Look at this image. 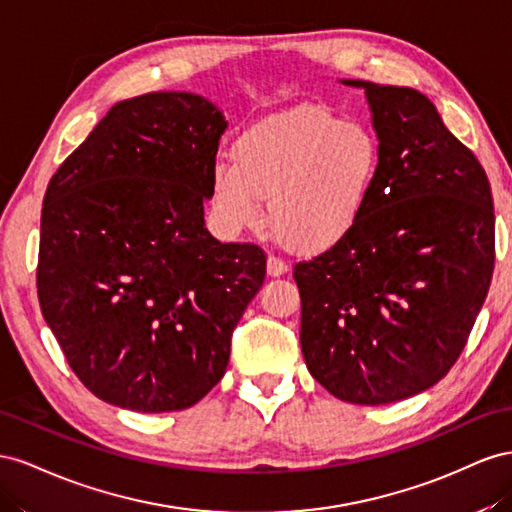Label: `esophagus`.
Here are the masks:
<instances>
[{"mask_svg": "<svg viewBox=\"0 0 512 512\" xmlns=\"http://www.w3.org/2000/svg\"><path fill=\"white\" fill-rule=\"evenodd\" d=\"M285 272H287V264H285V261H283L281 257L270 255V257H268V274H270V276H281V274H285Z\"/></svg>", "mask_w": 512, "mask_h": 512, "instance_id": "34e87169", "label": "esophagus"}]
</instances>
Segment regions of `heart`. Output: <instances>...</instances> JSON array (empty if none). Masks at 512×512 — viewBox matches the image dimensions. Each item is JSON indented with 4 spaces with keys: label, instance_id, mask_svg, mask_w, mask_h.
<instances>
[{
    "label": "heart",
    "instance_id": "heart-1",
    "mask_svg": "<svg viewBox=\"0 0 512 512\" xmlns=\"http://www.w3.org/2000/svg\"><path fill=\"white\" fill-rule=\"evenodd\" d=\"M379 148L367 128L319 107L257 122L212 171V206L231 233L268 221L287 248L319 253L341 242L369 206Z\"/></svg>",
    "mask_w": 512,
    "mask_h": 512
}]
</instances>
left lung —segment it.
<instances>
[{"label": "left lung", "instance_id": "8db88e82", "mask_svg": "<svg viewBox=\"0 0 512 512\" xmlns=\"http://www.w3.org/2000/svg\"><path fill=\"white\" fill-rule=\"evenodd\" d=\"M379 173L356 227L294 266L306 369L334 397L384 405L431 388L491 285L495 216L478 158L412 87L360 79Z\"/></svg>", "mask_w": 512, "mask_h": 512}]
</instances>
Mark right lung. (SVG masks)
I'll list each match as a JSON object with an SVG mask.
<instances>
[{
  "label": "right lung",
  "instance_id": "1",
  "mask_svg": "<svg viewBox=\"0 0 512 512\" xmlns=\"http://www.w3.org/2000/svg\"><path fill=\"white\" fill-rule=\"evenodd\" d=\"M225 128L197 94L128 98L47 186L40 309L81 384L111 405L156 414L206 397L264 285V251L221 244L203 221Z\"/></svg>",
  "mask_w": 512,
  "mask_h": 512
}]
</instances>
